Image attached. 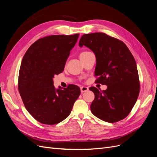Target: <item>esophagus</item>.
Wrapping results in <instances>:
<instances>
[{
	"instance_id": "esophagus-1",
	"label": "esophagus",
	"mask_w": 157,
	"mask_h": 157,
	"mask_svg": "<svg viewBox=\"0 0 157 157\" xmlns=\"http://www.w3.org/2000/svg\"><path fill=\"white\" fill-rule=\"evenodd\" d=\"M88 90H89L88 88L86 87V86H82V87H80V91H81L82 93L88 91Z\"/></svg>"
}]
</instances>
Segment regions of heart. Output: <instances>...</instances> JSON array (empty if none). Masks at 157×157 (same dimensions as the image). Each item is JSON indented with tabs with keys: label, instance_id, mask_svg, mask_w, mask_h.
I'll list each match as a JSON object with an SVG mask.
<instances>
[{
	"label": "heart",
	"instance_id": "obj_1",
	"mask_svg": "<svg viewBox=\"0 0 157 157\" xmlns=\"http://www.w3.org/2000/svg\"><path fill=\"white\" fill-rule=\"evenodd\" d=\"M89 52H87V51L82 52H81V53H80V56H84V55H86V54L89 53Z\"/></svg>",
	"mask_w": 157,
	"mask_h": 157
}]
</instances>
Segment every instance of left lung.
I'll use <instances>...</instances> for the list:
<instances>
[{
  "label": "left lung",
  "mask_w": 157,
  "mask_h": 157,
  "mask_svg": "<svg viewBox=\"0 0 157 157\" xmlns=\"http://www.w3.org/2000/svg\"><path fill=\"white\" fill-rule=\"evenodd\" d=\"M78 45L88 47L96 55V82L107 86L103 91L96 87L90 88L95 95L90 105L92 114L107 122L124 119L140 94L139 75L134 56L122 41L103 33L82 35Z\"/></svg>",
  "instance_id": "1"
}]
</instances>
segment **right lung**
Masks as SVG:
<instances>
[{"mask_svg":"<svg viewBox=\"0 0 157 157\" xmlns=\"http://www.w3.org/2000/svg\"><path fill=\"white\" fill-rule=\"evenodd\" d=\"M79 34L56 35L37 40L23 56L18 90L31 116L44 124H56L67 118L80 94L76 85L56 89L53 78L64 69Z\"/></svg>","mask_w":157,"mask_h":157,"instance_id":"add662e5","label":"right lung"}]
</instances>
